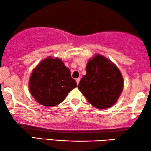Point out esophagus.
<instances>
[{
  "mask_svg": "<svg viewBox=\"0 0 151 151\" xmlns=\"http://www.w3.org/2000/svg\"><path fill=\"white\" fill-rule=\"evenodd\" d=\"M76 81H77V84H79V81H80V78H78V79H76Z\"/></svg>",
  "mask_w": 151,
  "mask_h": 151,
  "instance_id": "esophagus-1",
  "label": "esophagus"
}]
</instances>
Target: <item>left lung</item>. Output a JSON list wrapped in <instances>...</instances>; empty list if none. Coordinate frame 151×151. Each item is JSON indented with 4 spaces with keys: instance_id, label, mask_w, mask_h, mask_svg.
<instances>
[{
    "instance_id": "8db88e82",
    "label": "left lung",
    "mask_w": 151,
    "mask_h": 151,
    "mask_svg": "<svg viewBox=\"0 0 151 151\" xmlns=\"http://www.w3.org/2000/svg\"><path fill=\"white\" fill-rule=\"evenodd\" d=\"M86 71L78 88L88 102L99 109L110 108L115 104L124 85L117 67L103 56L97 55L88 61Z\"/></svg>"
}]
</instances>
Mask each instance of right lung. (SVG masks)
Masks as SVG:
<instances>
[{"label":"right lung","mask_w":151,"mask_h":151,"mask_svg":"<svg viewBox=\"0 0 151 151\" xmlns=\"http://www.w3.org/2000/svg\"><path fill=\"white\" fill-rule=\"evenodd\" d=\"M77 86L63 62L50 57L36 67L29 80L31 93L38 103L45 106H55L63 102Z\"/></svg>","instance_id":"add662e5"}]
</instances>
